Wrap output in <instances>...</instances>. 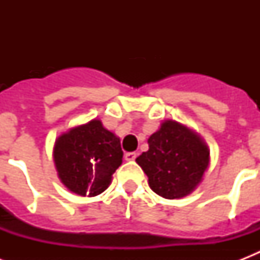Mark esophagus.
<instances>
[{
  "instance_id": "34e87169",
  "label": "esophagus",
  "mask_w": 260,
  "mask_h": 260,
  "mask_svg": "<svg viewBox=\"0 0 260 260\" xmlns=\"http://www.w3.org/2000/svg\"><path fill=\"white\" fill-rule=\"evenodd\" d=\"M136 156H138L136 152H126V154L124 155V158H125V160H128V162H134L135 159H136Z\"/></svg>"
}]
</instances>
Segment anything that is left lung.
<instances>
[{"label": "left lung", "instance_id": "8db88e82", "mask_svg": "<svg viewBox=\"0 0 260 260\" xmlns=\"http://www.w3.org/2000/svg\"><path fill=\"white\" fill-rule=\"evenodd\" d=\"M155 193L167 200L189 196L201 183L210 163L200 135L175 120H165L148 138V151L136 158Z\"/></svg>", "mask_w": 260, "mask_h": 260}]
</instances>
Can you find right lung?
<instances>
[{
    "label": "right lung",
    "mask_w": 260,
    "mask_h": 260,
    "mask_svg": "<svg viewBox=\"0 0 260 260\" xmlns=\"http://www.w3.org/2000/svg\"><path fill=\"white\" fill-rule=\"evenodd\" d=\"M52 155L60 182L82 197L105 191L122 163L120 139L97 118L59 135Z\"/></svg>",
    "instance_id": "right-lung-1"
}]
</instances>
